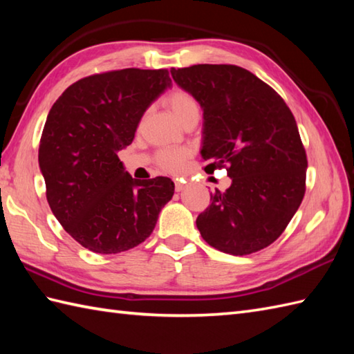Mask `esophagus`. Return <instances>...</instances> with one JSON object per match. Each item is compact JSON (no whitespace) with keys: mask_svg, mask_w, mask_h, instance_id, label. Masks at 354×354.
I'll return each mask as SVG.
<instances>
[{"mask_svg":"<svg viewBox=\"0 0 354 354\" xmlns=\"http://www.w3.org/2000/svg\"><path fill=\"white\" fill-rule=\"evenodd\" d=\"M185 183L183 181V179H176V181H175V190L176 192H183L184 189H185Z\"/></svg>","mask_w":354,"mask_h":354,"instance_id":"1","label":"esophagus"}]
</instances>
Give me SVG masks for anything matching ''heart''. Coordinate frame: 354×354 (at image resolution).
<instances>
[{"label": "heart", "mask_w": 354, "mask_h": 354, "mask_svg": "<svg viewBox=\"0 0 354 354\" xmlns=\"http://www.w3.org/2000/svg\"><path fill=\"white\" fill-rule=\"evenodd\" d=\"M165 104L170 109L179 123L183 122L185 117L192 114H199V104L194 100V97L184 91V89H175L170 93L165 99ZM190 152L187 149H164L158 153V162L162 169L169 171H179L184 169V165L189 160Z\"/></svg>", "instance_id": "1"}]
</instances>
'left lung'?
Here are the masks:
<instances>
[{"label":"left lung","mask_w":354,"mask_h":354,"mask_svg":"<svg viewBox=\"0 0 354 354\" xmlns=\"http://www.w3.org/2000/svg\"><path fill=\"white\" fill-rule=\"evenodd\" d=\"M204 111L205 171L227 167L230 189L216 190L196 219L216 250L246 255L281 236L306 192L307 158L290 109L272 88L236 65L171 68Z\"/></svg>","instance_id":"left-lung-1"}]
</instances>
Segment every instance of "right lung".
I'll return each instance as SVG.
<instances>
[{
  "label": "right lung",
  "mask_w": 354,
  "mask_h": 354,
  "mask_svg": "<svg viewBox=\"0 0 354 354\" xmlns=\"http://www.w3.org/2000/svg\"><path fill=\"white\" fill-rule=\"evenodd\" d=\"M170 86L167 70L109 71L77 80L51 106L37 156L47 201L86 250L118 254L142 243L175 193L170 178L133 179L117 155Z\"/></svg>",
  "instance_id": "right-lung-1"
}]
</instances>
